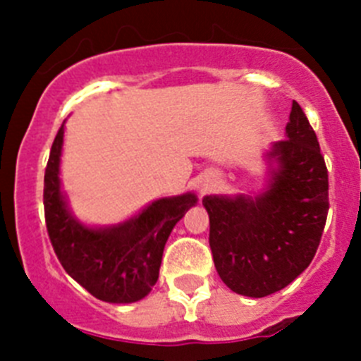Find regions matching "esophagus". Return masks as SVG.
Returning a JSON list of instances; mask_svg holds the SVG:
<instances>
[{
	"instance_id": "34e87169",
	"label": "esophagus",
	"mask_w": 361,
	"mask_h": 361,
	"mask_svg": "<svg viewBox=\"0 0 361 361\" xmlns=\"http://www.w3.org/2000/svg\"><path fill=\"white\" fill-rule=\"evenodd\" d=\"M204 188H208V184H204Z\"/></svg>"
}]
</instances>
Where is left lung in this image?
<instances>
[{"label":"left lung","mask_w":361,"mask_h":361,"mask_svg":"<svg viewBox=\"0 0 361 361\" xmlns=\"http://www.w3.org/2000/svg\"><path fill=\"white\" fill-rule=\"evenodd\" d=\"M267 180L258 195H206L209 247L231 291L262 298L305 271L329 209V180L317 133L293 101L286 139L266 153Z\"/></svg>","instance_id":"8db88e82"}]
</instances>
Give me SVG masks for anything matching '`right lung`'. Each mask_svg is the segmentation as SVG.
<instances>
[{
	"label": "right lung",
	"mask_w": 361,
	"mask_h": 361,
	"mask_svg": "<svg viewBox=\"0 0 361 361\" xmlns=\"http://www.w3.org/2000/svg\"><path fill=\"white\" fill-rule=\"evenodd\" d=\"M65 123L54 139L44 170V220L65 271L95 298L110 304L142 300L159 279L162 251L171 229L195 206V193L153 200L128 220L104 228L82 224L72 215L61 190Z\"/></svg>",
	"instance_id": "right-lung-1"
}]
</instances>
